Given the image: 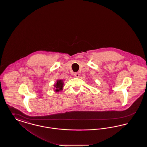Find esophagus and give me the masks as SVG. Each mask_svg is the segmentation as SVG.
I'll return each mask as SVG.
<instances>
[{"label": "esophagus", "mask_w": 147, "mask_h": 147, "mask_svg": "<svg viewBox=\"0 0 147 147\" xmlns=\"http://www.w3.org/2000/svg\"><path fill=\"white\" fill-rule=\"evenodd\" d=\"M79 76H80V74L79 73H74V76L78 78V77H79Z\"/></svg>", "instance_id": "esophagus-1"}]
</instances>
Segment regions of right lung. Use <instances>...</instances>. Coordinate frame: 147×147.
Segmentation results:
<instances>
[{"mask_svg":"<svg viewBox=\"0 0 147 147\" xmlns=\"http://www.w3.org/2000/svg\"><path fill=\"white\" fill-rule=\"evenodd\" d=\"M63 80L62 79H58L56 81V83L54 84V91L57 92L61 90H62L63 89Z\"/></svg>","mask_w":147,"mask_h":147,"instance_id":"1","label":"right lung"}]
</instances>
